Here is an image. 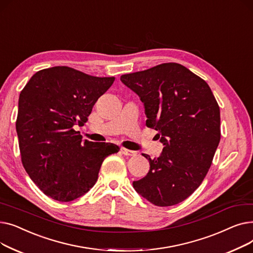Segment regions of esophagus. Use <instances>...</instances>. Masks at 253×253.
Here are the masks:
<instances>
[{
  "instance_id": "34e87169",
  "label": "esophagus",
  "mask_w": 253,
  "mask_h": 253,
  "mask_svg": "<svg viewBox=\"0 0 253 253\" xmlns=\"http://www.w3.org/2000/svg\"><path fill=\"white\" fill-rule=\"evenodd\" d=\"M121 153H122L124 156H127V157H133V156H136V152H134V151H130V150H127V149H124V148H122V149H121Z\"/></svg>"
}]
</instances>
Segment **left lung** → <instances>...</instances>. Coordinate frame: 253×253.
I'll list each match as a JSON object with an SVG mask.
<instances>
[{
  "mask_svg": "<svg viewBox=\"0 0 253 253\" xmlns=\"http://www.w3.org/2000/svg\"><path fill=\"white\" fill-rule=\"evenodd\" d=\"M144 104L147 126L164 144L133 188L157 206L189 198L205 178L220 140V112L208 84L185 66L168 62L121 76Z\"/></svg>",
  "mask_w": 253,
  "mask_h": 253,
  "instance_id": "obj_1",
  "label": "left lung"
}]
</instances>
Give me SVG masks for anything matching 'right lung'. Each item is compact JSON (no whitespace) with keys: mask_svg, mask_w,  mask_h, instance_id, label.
I'll return each instance as SVG.
<instances>
[{"mask_svg":"<svg viewBox=\"0 0 253 253\" xmlns=\"http://www.w3.org/2000/svg\"><path fill=\"white\" fill-rule=\"evenodd\" d=\"M114 81L54 66L37 72L21 90L16 120L21 162L46 196L59 202L83 196L95 184L104 159L120 151L110 142H83L74 128L88 121Z\"/></svg>","mask_w":253,"mask_h":253,"instance_id":"right-lung-1","label":"right lung"}]
</instances>
